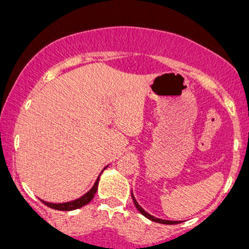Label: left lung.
Instances as JSON below:
<instances>
[{"mask_svg": "<svg viewBox=\"0 0 249 249\" xmlns=\"http://www.w3.org/2000/svg\"><path fill=\"white\" fill-rule=\"evenodd\" d=\"M131 196H132L133 204H134V206H136L137 210H138L139 212H141V213L142 214V215L145 216V218L150 219L151 221L158 222V224H164V225H174V224H179V222H181V221H173V220H164V219H159V218H156V216L151 215V214H148V213L146 212V211L142 210L141 205H139L138 202H137V200H136V198H134V196H133V193H132V192H131Z\"/></svg>", "mask_w": 249, "mask_h": 249, "instance_id": "8db88e82", "label": "left lung"}]
</instances>
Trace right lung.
Listing matches in <instances>:
<instances>
[{"instance_id": "obj_1", "label": "right lung", "mask_w": 249, "mask_h": 249, "mask_svg": "<svg viewBox=\"0 0 249 249\" xmlns=\"http://www.w3.org/2000/svg\"><path fill=\"white\" fill-rule=\"evenodd\" d=\"M107 167L103 168V171H104ZM102 172H101V174H102ZM101 174H99L98 178L96 179L93 186L91 187L87 193L83 194L82 196H79V198H77L75 200H71V201H67V202H48V201H44V200H42V202L43 204L47 205L48 207L53 208V210H57V211H73V210H77V208H81L83 206H85V205H88L89 202L93 199V196H95V194L97 192V188H98V181H99V177H101Z\"/></svg>"}]
</instances>
